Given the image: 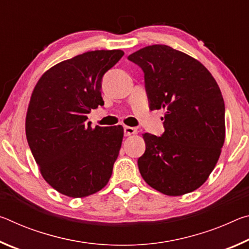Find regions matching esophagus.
<instances>
[{
  "mask_svg": "<svg viewBox=\"0 0 249 249\" xmlns=\"http://www.w3.org/2000/svg\"><path fill=\"white\" fill-rule=\"evenodd\" d=\"M137 133V129L134 127H130V126H124V135L125 136H130V135H134Z\"/></svg>",
  "mask_w": 249,
  "mask_h": 249,
  "instance_id": "34e87169",
  "label": "esophagus"
}]
</instances>
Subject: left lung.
<instances>
[{"label":"left lung","instance_id":"1","mask_svg":"<svg viewBox=\"0 0 249 249\" xmlns=\"http://www.w3.org/2000/svg\"><path fill=\"white\" fill-rule=\"evenodd\" d=\"M127 59L144 72L149 108L166 111L161 136L142 135L146 150L137 160L142 179L167 196L196 190L214 169L224 144L220 88L201 62L169 46H147Z\"/></svg>","mask_w":249,"mask_h":249}]
</instances>
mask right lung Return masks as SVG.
<instances>
[{
    "mask_svg": "<svg viewBox=\"0 0 249 249\" xmlns=\"http://www.w3.org/2000/svg\"><path fill=\"white\" fill-rule=\"evenodd\" d=\"M122 50H94L53 66L33 91L26 137L44 179L58 192L84 197L108 182L119 156L121 125L91 127L87 114L104 105L105 72L123 57Z\"/></svg>",
    "mask_w": 249,
    "mask_h": 249,
    "instance_id": "right-lung-1",
    "label": "right lung"
}]
</instances>
